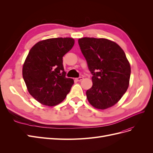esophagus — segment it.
<instances>
[{"label":"esophagus","instance_id":"obj_1","mask_svg":"<svg viewBox=\"0 0 153 153\" xmlns=\"http://www.w3.org/2000/svg\"><path fill=\"white\" fill-rule=\"evenodd\" d=\"M83 79H84V77L80 76V77H78V78H75V80H76V81H78V82H80V81H82Z\"/></svg>","mask_w":153,"mask_h":153}]
</instances>
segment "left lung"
<instances>
[{
	"label": "left lung",
	"mask_w": 153,
	"mask_h": 153,
	"mask_svg": "<svg viewBox=\"0 0 153 153\" xmlns=\"http://www.w3.org/2000/svg\"><path fill=\"white\" fill-rule=\"evenodd\" d=\"M78 41L92 75L87 100L96 108H108L121 100L129 86L131 68L126 54L106 39L83 38Z\"/></svg>",
	"instance_id": "8db88e82"
}]
</instances>
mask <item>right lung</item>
I'll use <instances>...</instances> for the list:
<instances>
[{"label":"right lung","mask_w":153,"mask_h":153,"mask_svg":"<svg viewBox=\"0 0 153 153\" xmlns=\"http://www.w3.org/2000/svg\"><path fill=\"white\" fill-rule=\"evenodd\" d=\"M75 40L57 38L37 43L29 51L22 75L30 94L40 103L55 106L66 98L74 81L66 77L62 57Z\"/></svg>","instance_id":"1"}]
</instances>
